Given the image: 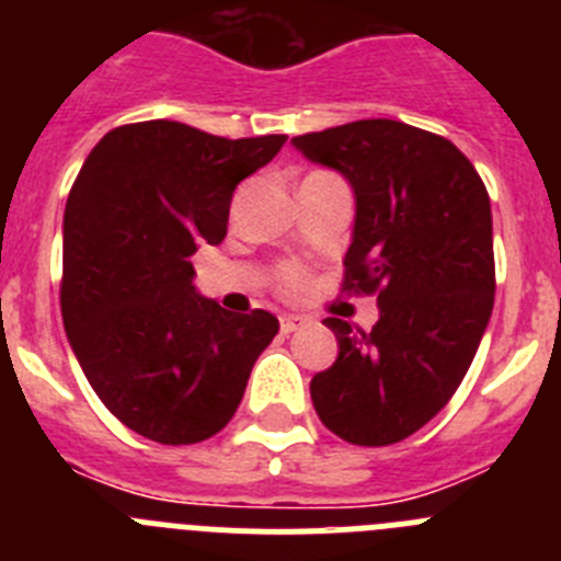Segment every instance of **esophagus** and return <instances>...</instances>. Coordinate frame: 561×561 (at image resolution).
I'll return each instance as SVG.
<instances>
[{
  "label": "esophagus",
  "mask_w": 561,
  "mask_h": 561,
  "mask_svg": "<svg viewBox=\"0 0 561 561\" xmlns=\"http://www.w3.org/2000/svg\"><path fill=\"white\" fill-rule=\"evenodd\" d=\"M300 325H304V317H297V314L280 317V331H284V334H291V331H297Z\"/></svg>",
  "instance_id": "34e87169"
}]
</instances>
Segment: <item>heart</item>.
<instances>
[{
  "mask_svg": "<svg viewBox=\"0 0 561 561\" xmlns=\"http://www.w3.org/2000/svg\"><path fill=\"white\" fill-rule=\"evenodd\" d=\"M306 284H309V277H306L304 266H284V270H280V291H284V295H304Z\"/></svg>",
  "mask_w": 561,
  "mask_h": 561,
  "instance_id": "b5f03b06",
  "label": "heart"
}]
</instances>
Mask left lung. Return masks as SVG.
Masks as SVG:
<instances>
[{
	"mask_svg": "<svg viewBox=\"0 0 561 561\" xmlns=\"http://www.w3.org/2000/svg\"><path fill=\"white\" fill-rule=\"evenodd\" d=\"M291 142L354 187L342 291L379 304L370 331L325 317L340 354L311 379V401L348 444H399L447 408L492 317L489 193L447 137L408 123L356 121Z\"/></svg>",
	"mask_w": 561,
	"mask_h": 561,
	"instance_id": "8db88e82",
	"label": "left lung"
}]
</instances>
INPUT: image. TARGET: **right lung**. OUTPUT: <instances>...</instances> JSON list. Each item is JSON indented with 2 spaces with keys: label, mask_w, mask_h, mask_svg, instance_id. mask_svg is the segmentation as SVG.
Segmentation results:
<instances>
[{
  "label": "right lung",
  "mask_w": 561,
  "mask_h": 561,
  "mask_svg": "<svg viewBox=\"0 0 561 561\" xmlns=\"http://www.w3.org/2000/svg\"><path fill=\"white\" fill-rule=\"evenodd\" d=\"M286 134L227 140L176 121L117 126L92 148L64 210L61 314L89 385L128 430L199 444L236 415L264 309L230 314L196 295L191 255L227 236L232 191Z\"/></svg>",
  "instance_id": "right-lung-1"
}]
</instances>
